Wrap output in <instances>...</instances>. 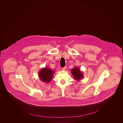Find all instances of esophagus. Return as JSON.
Masks as SVG:
<instances>
[{
    "mask_svg": "<svg viewBox=\"0 0 123 123\" xmlns=\"http://www.w3.org/2000/svg\"><path fill=\"white\" fill-rule=\"evenodd\" d=\"M66 67H63V68H62V69L63 70V71H65V70L66 69Z\"/></svg>",
    "mask_w": 123,
    "mask_h": 123,
    "instance_id": "esophagus-1",
    "label": "esophagus"
}]
</instances>
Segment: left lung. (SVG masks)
<instances>
[{"mask_svg": "<svg viewBox=\"0 0 123 123\" xmlns=\"http://www.w3.org/2000/svg\"><path fill=\"white\" fill-rule=\"evenodd\" d=\"M71 72L74 76L75 79L76 80H80L83 77V74L77 68H74L71 70Z\"/></svg>", "mask_w": 123, "mask_h": 123, "instance_id": "1", "label": "left lung"}]
</instances>
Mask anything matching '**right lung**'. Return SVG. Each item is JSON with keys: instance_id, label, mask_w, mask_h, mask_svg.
Wrapping results in <instances>:
<instances>
[{"instance_id": "right-lung-1", "label": "right lung", "mask_w": 123, "mask_h": 123, "mask_svg": "<svg viewBox=\"0 0 123 123\" xmlns=\"http://www.w3.org/2000/svg\"><path fill=\"white\" fill-rule=\"evenodd\" d=\"M54 72L48 68H42L39 73V77L43 82L48 83L51 81L53 77Z\"/></svg>"}]
</instances>
